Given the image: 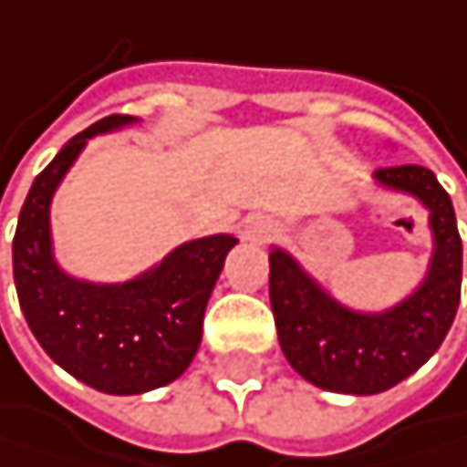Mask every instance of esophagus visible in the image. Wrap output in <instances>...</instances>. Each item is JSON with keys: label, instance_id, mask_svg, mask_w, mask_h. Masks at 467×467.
<instances>
[{"label": "esophagus", "instance_id": "34e87169", "mask_svg": "<svg viewBox=\"0 0 467 467\" xmlns=\"http://www.w3.org/2000/svg\"><path fill=\"white\" fill-rule=\"evenodd\" d=\"M273 234H275V223L267 220V217H255V220H250L247 228H244V239H247V242H255V244L270 242Z\"/></svg>", "mask_w": 467, "mask_h": 467}]
</instances>
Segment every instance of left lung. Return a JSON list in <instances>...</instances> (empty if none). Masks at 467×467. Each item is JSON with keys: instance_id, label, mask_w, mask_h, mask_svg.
<instances>
[{"instance_id": "obj_1", "label": "left lung", "mask_w": 467, "mask_h": 467, "mask_svg": "<svg viewBox=\"0 0 467 467\" xmlns=\"http://www.w3.org/2000/svg\"><path fill=\"white\" fill-rule=\"evenodd\" d=\"M376 183L429 208L434 250L420 286L392 309L368 315L334 300L281 247L270 253V303L286 362L320 389L373 395L412 376L446 339L462 286V239L449 192L418 164L384 167Z\"/></svg>"}]
</instances>
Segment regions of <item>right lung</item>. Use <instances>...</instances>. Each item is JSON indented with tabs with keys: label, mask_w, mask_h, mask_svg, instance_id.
<instances>
[{
	"label": "right lung",
	"mask_w": 467,
	"mask_h": 467,
	"mask_svg": "<svg viewBox=\"0 0 467 467\" xmlns=\"http://www.w3.org/2000/svg\"><path fill=\"white\" fill-rule=\"evenodd\" d=\"M139 119L113 113L94 122L33 181L13 236V278L21 312L52 362L108 395H139L175 381L194 359L202 315L239 242L214 234L175 247L125 284H91L63 273L52 255L49 202L68 167L97 133Z\"/></svg>",
	"instance_id": "right-lung-1"
}]
</instances>
